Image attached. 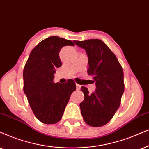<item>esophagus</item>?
<instances>
[{
	"label": "esophagus",
	"mask_w": 149,
	"mask_h": 149,
	"mask_svg": "<svg viewBox=\"0 0 149 149\" xmlns=\"http://www.w3.org/2000/svg\"><path fill=\"white\" fill-rule=\"evenodd\" d=\"M80 88H81V85H80V84H76V88H77V89L80 90Z\"/></svg>",
	"instance_id": "1"
}]
</instances>
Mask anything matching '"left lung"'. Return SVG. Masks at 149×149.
Instances as JSON below:
<instances>
[{"label": "left lung", "mask_w": 149, "mask_h": 149, "mask_svg": "<svg viewBox=\"0 0 149 149\" xmlns=\"http://www.w3.org/2000/svg\"><path fill=\"white\" fill-rule=\"evenodd\" d=\"M88 56V76L95 82V91L90 94L82 86L84 99L80 104L84 122L91 127H102L111 120L120 105L125 91L123 70L116 56L99 39L74 41Z\"/></svg>", "instance_id": "obj_1"}]
</instances>
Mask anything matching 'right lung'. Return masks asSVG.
Instances as JSON below:
<instances>
[{
    "instance_id": "obj_1",
    "label": "right lung",
    "mask_w": 149,
    "mask_h": 149,
    "mask_svg": "<svg viewBox=\"0 0 149 149\" xmlns=\"http://www.w3.org/2000/svg\"><path fill=\"white\" fill-rule=\"evenodd\" d=\"M74 45L63 38L49 37L33 49L24 67V92L35 116L44 124L52 125L61 120L76 88L73 80L63 84L54 82L56 69L62 66L60 51Z\"/></svg>"
}]
</instances>
